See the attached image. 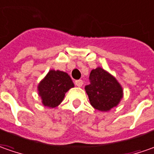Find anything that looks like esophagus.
Masks as SVG:
<instances>
[{"label":"esophagus","instance_id":"34e87169","mask_svg":"<svg viewBox=\"0 0 154 154\" xmlns=\"http://www.w3.org/2000/svg\"><path fill=\"white\" fill-rule=\"evenodd\" d=\"M75 84H76V86H77V87H82V84H83V82H82V80H77L75 82Z\"/></svg>","mask_w":154,"mask_h":154}]
</instances>
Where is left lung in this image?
<instances>
[{"instance_id":"1","label":"left lung","mask_w":154,"mask_h":154,"mask_svg":"<svg viewBox=\"0 0 154 154\" xmlns=\"http://www.w3.org/2000/svg\"><path fill=\"white\" fill-rule=\"evenodd\" d=\"M89 79L91 83L85 87L90 105L100 112H109L116 107L124 97L119 82L101 67L93 69Z\"/></svg>"}]
</instances>
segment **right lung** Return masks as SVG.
<instances>
[{"label": "right lung", "mask_w": 154, "mask_h": 154, "mask_svg": "<svg viewBox=\"0 0 154 154\" xmlns=\"http://www.w3.org/2000/svg\"><path fill=\"white\" fill-rule=\"evenodd\" d=\"M74 87L68 73L50 70L37 85L38 95L44 106L54 108L63 101L66 93Z\"/></svg>", "instance_id": "add662e5"}]
</instances>
